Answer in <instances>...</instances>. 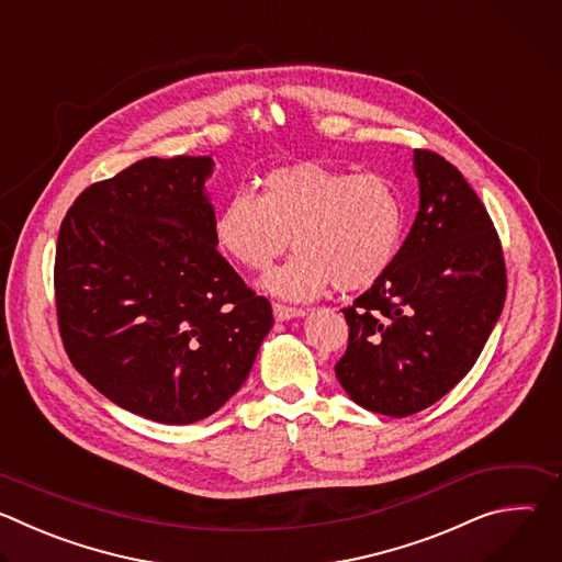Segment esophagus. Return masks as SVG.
<instances>
[{
  "mask_svg": "<svg viewBox=\"0 0 562 562\" xmlns=\"http://www.w3.org/2000/svg\"><path fill=\"white\" fill-rule=\"evenodd\" d=\"M273 315L278 323H284V319H293V317H302L306 315L304 308H295V306H284V304H273Z\"/></svg>",
  "mask_w": 562,
  "mask_h": 562,
  "instance_id": "34e87169",
  "label": "esophagus"
}]
</instances>
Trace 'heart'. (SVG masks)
I'll return each instance as SVG.
<instances>
[{"label":"heart","mask_w":562,"mask_h":562,"mask_svg":"<svg viewBox=\"0 0 562 562\" xmlns=\"http://www.w3.org/2000/svg\"><path fill=\"white\" fill-rule=\"evenodd\" d=\"M405 233V204L380 173H349L323 162L269 171L260 195L237 189L217 209L213 237L239 267L262 271L289 243L297 251L262 286L284 300H313L331 284L358 291L393 265Z\"/></svg>","instance_id":"b5f03b06"}]
</instances>
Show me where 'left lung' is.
I'll list each match as a JSON object with an SVG mask.
<instances>
[{
  "label": "left lung",
  "mask_w": 562,
  "mask_h": 562,
  "mask_svg": "<svg viewBox=\"0 0 562 562\" xmlns=\"http://www.w3.org/2000/svg\"><path fill=\"white\" fill-rule=\"evenodd\" d=\"M420 209L389 271L342 308L336 378L360 407L405 418L449 393L503 313L507 273L494 222L462 173L414 150Z\"/></svg>",
  "instance_id": "left-lung-1"
}]
</instances>
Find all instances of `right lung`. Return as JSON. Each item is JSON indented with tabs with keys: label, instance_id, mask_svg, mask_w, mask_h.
<instances>
[{
	"label": "right lung",
	"instance_id": "add662e5",
	"mask_svg": "<svg viewBox=\"0 0 562 562\" xmlns=\"http://www.w3.org/2000/svg\"><path fill=\"white\" fill-rule=\"evenodd\" d=\"M213 157H146L68 209L55 300L72 367L117 407L162 425L215 414L273 327L217 254Z\"/></svg>",
	"mask_w": 562,
	"mask_h": 562
}]
</instances>
